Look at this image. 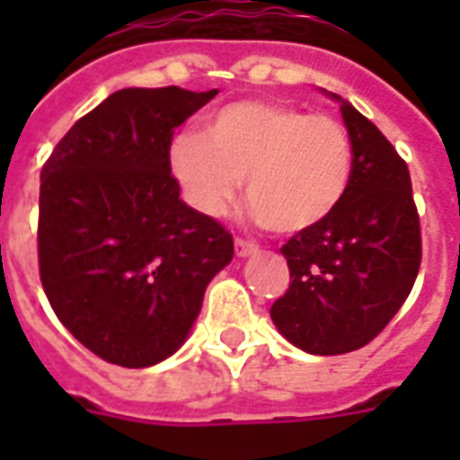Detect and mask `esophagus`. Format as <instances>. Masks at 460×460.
Masks as SVG:
<instances>
[{"label":"esophagus","mask_w":460,"mask_h":460,"mask_svg":"<svg viewBox=\"0 0 460 460\" xmlns=\"http://www.w3.org/2000/svg\"><path fill=\"white\" fill-rule=\"evenodd\" d=\"M234 251H236V256H239V259H246V256H251V253H256V251H259V246H256L253 241L236 239L234 241Z\"/></svg>","instance_id":"34e87169"}]
</instances>
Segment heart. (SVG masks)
I'll list each match as a JSON object with an SVG mask.
<instances>
[{
  "label": "heart",
  "mask_w": 460,
  "mask_h": 460,
  "mask_svg": "<svg viewBox=\"0 0 460 460\" xmlns=\"http://www.w3.org/2000/svg\"><path fill=\"white\" fill-rule=\"evenodd\" d=\"M170 164L187 201L201 214L224 217L246 176L253 219L276 234H300L342 204L355 150L345 125L330 115L239 101L211 113L204 135H177Z\"/></svg>",
  "instance_id": "heart-1"
}]
</instances>
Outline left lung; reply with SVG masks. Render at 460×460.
<instances>
[{"label":"left lung","instance_id":"obj_1","mask_svg":"<svg viewBox=\"0 0 460 460\" xmlns=\"http://www.w3.org/2000/svg\"><path fill=\"white\" fill-rule=\"evenodd\" d=\"M340 111L355 150L349 190L323 224L283 243L290 286L270 305L280 335L310 355H345L372 342L409 298L421 266L406 162L347 101Z\"/></svg>","mask_w":460,"mask_h":460}]
</instances>
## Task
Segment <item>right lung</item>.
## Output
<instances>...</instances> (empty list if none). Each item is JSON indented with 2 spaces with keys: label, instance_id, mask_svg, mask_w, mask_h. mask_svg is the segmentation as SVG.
<instances>
[{
  "label": "right lung",
  "instance_id": "obj_1",
  "mask_svg": "<svg viewBox=\"0 0 460 460\" xmlns=\"http://www.w3.org/2000/svg\"><path fill=\"white\" fill-rule=\"evenodd\" d=\"M217 95L122 88L75 120L41 170L39 276L64 328L105 362L177 352L234 256L219 221L180 199L174 130Z\"/></svg>",
  "mask_w": 460,
  "mask_h": 460
}]
</instances>
